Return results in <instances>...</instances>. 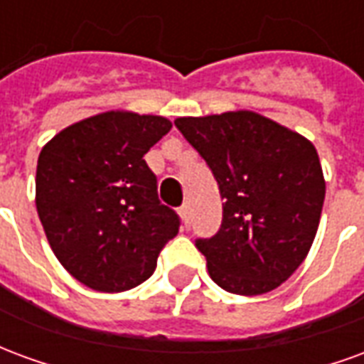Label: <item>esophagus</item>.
I'll use <instances>...</instances> for the list:
<instances>
[{
  "label": "esophagus",
  "mask_w": 364,
  "mask_h": 364,
  "mask_svg": "<svg viewBox=\"0 0 364 364\" xmlns=\"http://www.w3.org/2000/svg\"><path fill=\"white\" fill-rule=\"evenodd\" d=\"M179 214H181L183 224H185V226H189L191 224V205H183L181 208H179Z\"/></svg>",
  "instance_id": "34e87169"
}]
</instances>
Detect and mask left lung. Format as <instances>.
Segmentation results:
<instances>
[{"mask_svg": "<svg viewBox=\"0 0 364 364\" xmlns=\"http://www.w3.org/2000/svg\"><path fill=\"white\" fill-rule=\"evenodd\" d=\"M175 127L210 167L224 198L213 237H197L208 273L234 294L277 289L312 247L326 183L306 138L252 111L183 117Z\"/></svg>", "mask_w": 364, "mask_h": 364, "instance_id": "8db88e82", "label": "left lung"}]
</instances>
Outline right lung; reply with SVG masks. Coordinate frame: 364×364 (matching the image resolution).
I'll use <instances>...</instances> for the list:
<instances>
[{
    "mask_svg": "<svg viewBox=\"0 0 364 364\" xmlns=\"http://www.w3.org/2000/svg\"><path fill=\"white\" fill-rule=\"evenodd\" d=\"M171 130L164 117L103 112L46 144L36 166V210L68 273L99 292L150 279L181 218L161 205L144 154Z\"/></svg>",
    "mask_w": 364,
    "mask_h": 364,
    "instance_id": "right-lung-1",
    "label": "right lung"
}]
</instances>
